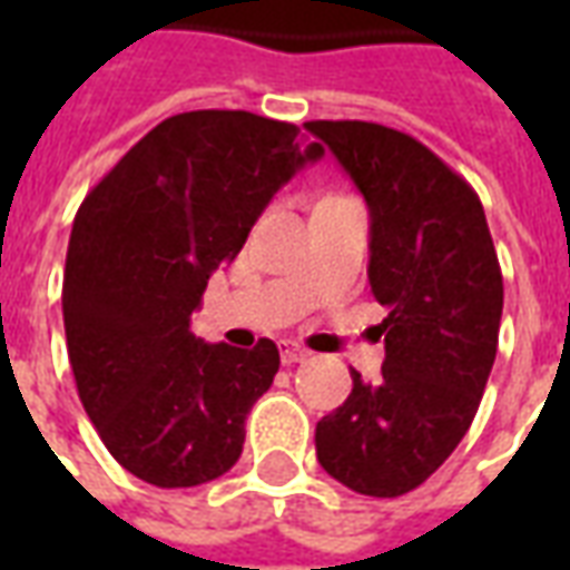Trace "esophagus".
Segmentation results:
<instances>
[{
  "mask_svg": "<svg viewBox=\"0 0 570 570\" xmlns=\"http://www.w3.org/2000/svg\"><path fill=\"white\" fill-rule=\"evenodd\" d=\"M311 351H305L302 345H296V342H284L281 345V360H284L286 366H293V363H302V360H308Z\"/></svg>",
  "mask_w": 570,
  "mask_h": 570,
  "instance_id": "esophagus-1",
  "label": "esophagus"
}]
</instances>
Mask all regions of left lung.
<instances>
[{
  "mask_svg": "<svg viewBox=\"0 0 570 570\" xmlns=\"http://www.w3.org/2000/svg\"><path fill=\"white\" fill-rule=\"evenodd\" d=\"M370 207V286L387 308L379 382L317 421V461L370 498L419 489L473 424L498 354L503 277L466 179L403 130L308 121Z\"/></svg>",
  "mask_w": 570,
  "mask_h": 570,
  "instance_id": "1",
  "label": "left lung"
}]
</instances>
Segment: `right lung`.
I'll return each mask as SVG.
<instances>
[{
    "label": "right lung",
    "instance_id": "right-lung-1",
    "mask_svg": "<svg viewBox=\"0 0 570 570\" xmlns=\"http://www.w3.org/2000/svg\"><path fill=\"white\" fill-rule=\"evenodd\" d=\"M289 121L244 109L164 118L81 200L63 326L81 406L128 473L191 489L228 473L281 354L204 345L188 321L274 191L317 161Z\"/></svg>",
    "mask_w": 570,
    "mask_h": 570
}]
</instances>
